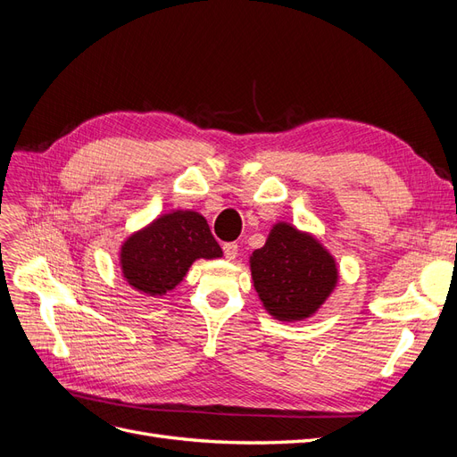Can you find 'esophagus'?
<instances>
[{
    "instance_id": "34e87169",
    "label": "esophagus",
    "mask_w": 457,
    "mask_h": 457,
    "mask_svg": "<svg viewBox=\"0 0 457 457\" xmlns=\"http://www.w3.org/2000/svg\"><path fill=\"white\" fill-rule=\"evenodd\" d=\"M223 253H225V259L234 261L236 257H238V244H234V242L223 244Z\"/></svg>"
}]
</instances>
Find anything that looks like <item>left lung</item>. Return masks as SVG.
Wrapping results in <instances>:
<instances>
[{
  "label": "left lung",
  "mask_w": 457,
  "mask_h": 457,
  "mask_svg": "<svg viewBox=\"0 0 457 457\" xmlns=\"http://www.w3.org/2000/svg\"><path fill=\"white\" fill-rule=\"evenodd\" d=\"M251 276L264 308L279 321L310 318L335 289V259L291 225L279 223L269 240L253 251Z\"/></svg>",
  "instance_id": "1"
}]
</instances>
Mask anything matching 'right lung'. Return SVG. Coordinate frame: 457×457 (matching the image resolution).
Wrapping results in <instances>:
<instances>
[{"instance_id":"1","label":"right lung","mask_w":457,"mask_h":457,"mask_svg":"<svg viewBox=\"0 0 457 457\" xmlns=\"http://www.w3.org/2000/svg\"><path fill=\"white\" fill-rule=\"evenodd\" d=\"M221 255L206 219L196 212H171L124 242L120 264L134 289L162 296L178 286L196 259Z\"/></svg>"}]
</instances>
